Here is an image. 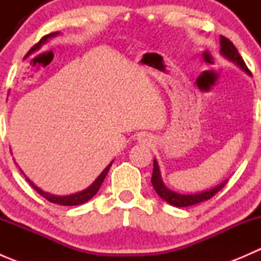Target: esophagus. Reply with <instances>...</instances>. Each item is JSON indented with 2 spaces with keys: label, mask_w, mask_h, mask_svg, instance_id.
Masks as SVG:
<instances>
[{
  "label": "esophagus",
  "mask_w": 261,
  "mask_h": 261,
  "mask_svg": "<svg viewBox=\"0 0 261 261\" xmlns=\"http://www.w3.org/2000/svg\"><path fill=\"white\" fill-rule=\"evenodd\" d=\"M139 141L143 144H150V141H151V138H150L149 135H145V134H143V135H140V138H139Z\"/></svg>",
  "instance_id": "esophagus-1"
}]
</instances>
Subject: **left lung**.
I'll return each instance as SVG.
<instances>
[{
	"instance_id": "8db88e82",
	"label": "left lung",
	"mask_w": 261,
	"mask_h": 261,
	"mask_svg": "<svg viewBox=\"0 0 261 261\" xmlns=\"http://www.w3.org/2000/svg\"><path fill=\"white\" fill-rule=\"evenodd\" d=\"M220 53L222 57H225L226 59H228L230 62L235 63L238 67H240L241 69L246 73L247 75H251V72L247 69L246 64H245L244 59L241 58V55L239 54L238 49L235 48L232 43L228 40L225 36H220ZM227 179L223 180L222 183L217 184L216 187H213L211 189H207V191L199 192V193H191V194H183L178 193V192L172 191V189L168 188L164 184V181L162 179V173H160L159 164H158L156 159H154V168H152V177H151V184L154 187L155 192L160 196V198L164 199L165 202H168L169 204L175 207H189L193 206V204L201 203V202L207 201V199L212 198L216 193H217L220 189L223 188V186L226 184Z\"/></svg>"
}]
</instances>
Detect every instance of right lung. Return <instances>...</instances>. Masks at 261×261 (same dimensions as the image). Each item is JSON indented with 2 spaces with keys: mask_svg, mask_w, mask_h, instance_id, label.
<instances>
[{
  "mask_svg": "<svg viewBox=\"0 0 261 261\" xmlns=\"http://www.w3.org/2000/svg\"><path fill=\"white\" fill-rule=\"evenodd\" d=\"M59 35V33H51L49 34V35H45L43 39H41L40 41H39L38 44H36L35 46H33V48L30 49V51H29V54H31L33 51H35V50H39L41 48V46L44 45V44L46 43V41L49 40V39L54 38V36ZM112 163H114V160H112L111 163H110L109 165H107L106 168L103 169V172L101 173V174L98 175V177L96 178V180L93 181V183L91 184L89 187H87L86 189H83V191L81 192H77V193H73V194H68V196H57V194H51V193H48V192H44L43 189H40L39 187H36L35 184L33 183L30 179H29L28 177H25L26 179H28L29 183L31 184V187H33L34 189H35L36 192H38L39 194H41V196L44 197L45 199H48L49 202H51V203H57V204H62V206H78V204H83L86 203V202H88L89 199L93 198L94 196H96V193L98 192L99 187L102 186V183H103L105 178H106L107 173H109L110 168H111ZM21 170V169H20ZM21 173H23L22 170H21Z\"/></svg>",
  "mask_w": 261,
  "mask_h": 261,
  "instance_id": "obj_1",
  "label": "right lung"
}]
</instances>
